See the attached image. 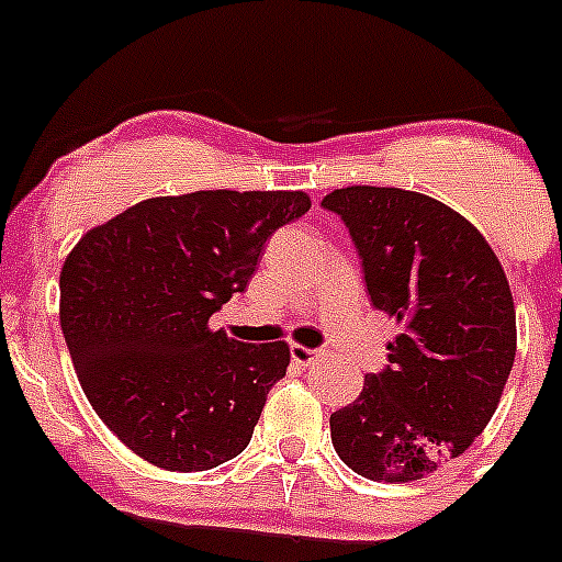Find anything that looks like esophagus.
<instances>
[{
  "instance_id": "esophagus-1",
  "label": "esophagus",
  "mask_w": 562,
  "mask_h": 562,
  "mask_svg": "<svg viewBox=\"0 0 562 562\" xmlns=\"http://www.w3.org/2000/svg\"><path fill=\"white\" fill-rule=\"evenodd\" d=\"M292 353V362L295 364H303V368H308V364H315L317 359L323 357V351H317V348H306V345H292L290 348Z\"/></svg>"
}]
</instances>
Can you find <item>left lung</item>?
Segmentation results:
<instances>
[{
	"label": "left lung",
	"mask_w": 562,
	"mask_h": 562,
	"mask_svg": "<svg viewBox=\"0 0 562 562\" xmlns=\"http://www.w3.org/2000/svg\"><path fill=\"white\" fill-rule=\"evenodd\" d=\"M351 231L370 303L395 317L390 364L331 415L334 451L373 482H415L465 454L516 362V306L502 261L460 211L395 187L323 198Z\"/></svg>",
	"instance_id": "1"
}]
</instances>
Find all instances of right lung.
<instances>
[{"label":"right lung","instance_id":"1","mask_svg":"<svg viewBox=\"0 0 562 562\" xmlns=\"http://www.w3.org/2000/svg\"><path fill=\"white\" fill-rule=\"evenodd\" d=\"M306 192L150 198L97 225L60 270V328L80 387L133 454L209 471L247 449L290 345H245L211 315L245 292L276 228Z\"/></svg>","mask_w":562,"mask_h":562}]
</instances>
